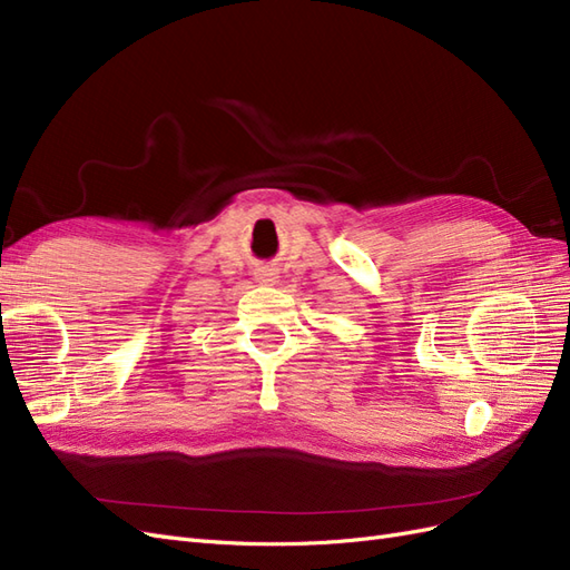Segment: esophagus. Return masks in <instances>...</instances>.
I'll return each mask as SVG.
<instances>
[{
  "mask_svg": "<svg viewBox=\"0 0 570 570\" xmlns=\"http://www.w3.org/2000/svg\"><path fill=\"white\" fill-rule=\"evenodd\" d=\"M275 278H278V275H275L273 271H262L256 275V281L262 283V285H273L275 283Z\"/></svg>",
  "mask_w": 570,
  "mask_h": 570,
  "instance_id": "34e87169",
  "label": "esophagus"
}]
</instances>
